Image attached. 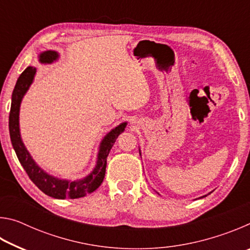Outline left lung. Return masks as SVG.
<instances>
[{
  "instance_id": "left-lung-1",
  "label": "left lung",
  "mask_w": 250,
  "mask_h": 250,
  "mask_svg": "<svg viewBox=\"0 0 250 250\" xmlns=\"http://www.w3.org/2000/svg\"><path fill=\"white\" fill-rule=\"evenodd\" d=\"M205 196H206V195H205Z\"/></svg>"
}]
</instances>
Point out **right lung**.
Listing matches in <instances>:
<instances>
[{
	"label": "right lung",
	"mask_w": 250,
	"mask_h": 250,
	"mask_svg": "<svg viewBox=\"0 0 250 250\" xmlns=\"http://www.w3.org/2000/svg\"><path fill=\"white\" fill-rule=\"evenodd\" d=\"M58 54L53 50H47L41 54L40 62H52L56 61ZM36 74L35 67H27L16 82L13 94H12V104L10 111V119H8V128H10L11 141L18 155L20 163L22 164L25 172L27 173L29 179L39 188L42 192L46 195L52 196L58 200H65V198H79L86 196L87 194L96 191L103 183L104 177L105 174V167H107V158L110 150L116 142L122 131L125 130L126 124L124 122L120 125L105 135L103 142L100 143V150L98 153V161L97 166L89 175L83 180L69 182L66 180H59L56 177L48 175L42 168L34 162L31 155L25 149L20 135V126H19V112L20 104L22 101L23 96L27 91L28 87L31 86L34 76Z\"/></svg>",
	"instance_id": "add662e5"
}]
</instances>
